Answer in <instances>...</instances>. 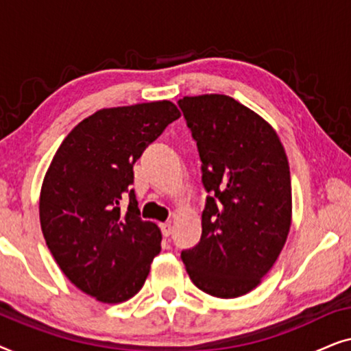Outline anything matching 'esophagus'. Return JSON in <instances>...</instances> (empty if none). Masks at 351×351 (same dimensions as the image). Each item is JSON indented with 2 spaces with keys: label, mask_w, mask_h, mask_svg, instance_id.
<instances>
[{
  "label": "esophagus",
  "mask_w": 351,
  "mask_h": 351,
  "mask_svg": "<svg viewBox=\"0 0 351 351\" xmlns=\"http://www.w3.org/2000/svg\"><path fill=\"white\" fill-rule=\"evenodd\" d=\"M160 227H161V232H162V234H165V237H169V234L172 233L171 222H162Z\"/></svg>",
  "instance_id": "1"
}]
</instances>
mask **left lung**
Listing matches in <instances>:
<instances>
[{
	"instance_id": "obj_1",
	"label": "left lung",
	"mask_w": 351,
	"mask_h": 351,
	"mask_svg": "<svg viewBox=\"0 0 351 351\" xmlns=\"http://www.w3.org/2000/svg\"><path fill=\"white\" fill-rule=\"evenodd\" d=\"M177 104L209 193L199 243L180 257L198 289L234 299L262 281L285 246L292 215L289 162L275 129L228 95Z\"/></svg>"
}]
</instances>
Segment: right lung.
Here are the masks:
<instances>
[{
  "mask_svg": "<svg viewBox=\"0 0 351 351\" xmlns=\"http://www.w3.org/2000/svg\"><path fill=\"white\" fill-rule=\"evenodd\" d=\"M177 118L169 100L99 110L71 129L43 180L47 247L64 275L104 304L136 295L161 251L158 225L141 217L132 167Z\"/></svg>",
  "mask_w": 351,
  "mask_h": 351,
  "instance_id": "add662e5",
  "label": "right lung"
}]
</instances>
